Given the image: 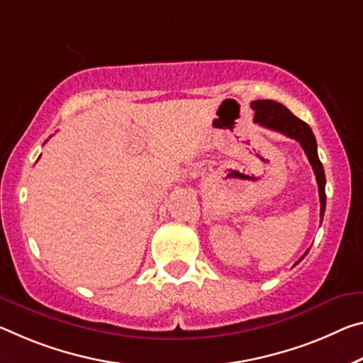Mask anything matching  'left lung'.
I'll use <instances>...</instances> for the list:
<instances>
[{
    "label": "left lung",
    "mask_w": 363,
    "mask_h": 363,
    "mask_svg": "<svg viewBox=\"0 0 363 363\" xmlns=\"http://www.w3.org/2000/svg\"><path fill=\"white\" fill-rule=\"evenodd\" d=\"M252 109H255V118H254L255 123H258L267 129L281 132V134L291 137V139H294L301 143V147L303 148V152H306L310 164H312V168H313L315 176H316V184H318V194H320V203H321L320 205V216H321V220H323L325 206H326V194H325L326 177H325L323 164H321V161L318 158V152H316V140H315L312 129H310V125L307 123H303L302 119L296 118L294 114H292L284 105H281V103L273 101V100L252 101ZM306 255H307V252L303 254V257Z\"/></svg>",
    "instance_id": "1"
}]
</instances>
